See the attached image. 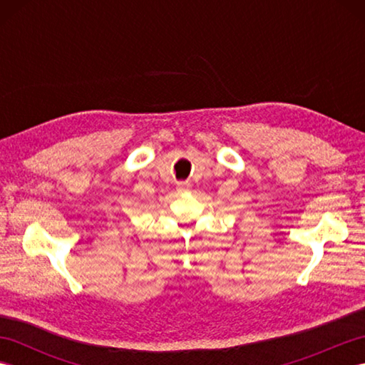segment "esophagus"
I'll return each instance as SVG.
<instances>
[{
    "label": "esophagus",
    "mask_w": 365,
    "mask_h": 365,
    "mask_svg": "<svg viewBox=\"0 0 365 365\" xmlns=\"http://www.w3.org/2000/svg\"><path fill=\"white\" fill-rule=\"evenodd\" d=\"M190 188H191L190 182H178V183H177V191H180V192L188 191Z\"/></svg>",
    "instance_id": "esophagus-1"
}]
</instances>
